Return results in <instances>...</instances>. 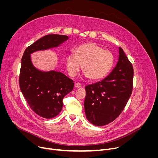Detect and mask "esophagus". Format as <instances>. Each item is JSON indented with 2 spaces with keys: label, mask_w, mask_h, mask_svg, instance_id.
I'll list each match as a JSON object with an SVG mask.
<instances>
[{
  "label": "esophagus",
  "mask_w": 158,
  "mask_h": 158,
  "mask_svg": "<svg viewBox=\"0 0 158 158\" xmlns=\"http://www.w3.org/2000/svg\"><path fill=\"white\" fill-rule=\"evenodd\" d=\"M81 87H82L80 83H79V82H77V83L75 84V88H81Z\"/></svg>",
  "instance_id": "obj_1"
}]
</instances>
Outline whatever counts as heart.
I'll list each match as a JSON object with an SVG mask.
<instances>
[{
    "instance_id": "b5f03b06",
    "label": "heart",
    "mask_w": 158,
    "mask_h": 158,
    "mask_svg": "<svg viewBox=\"0 0 158 158\" xmlns=\"http://www.w3.org/2000/svg\"><path fill=\"white\" fill-rule=\"evenodd\" d=\"M65 62L70 76H76L82 65L86 77L96 81L104 78L110 72L114 64V56L97 44L86 43L75 48L73 55L66 56Z\"/></svg>"
}]
</instances>
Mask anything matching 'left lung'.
I'll return each mask as SVG.
<instances>
[{
  "instance_id": "left-lung-1",
  "label": "left lung",
  "mask_w": 158,
  "mask_h": 158,
  "mask_svg": "<svg viewBox=\"0 0 158 158\" xmlns=\"http://www.w3.org/2000/svg\"><path fill=\"white\" fill-rule=\"evenodd\" d=\"M133 67L123 49L115 68L101 81L85 87L84 107L87 119L102 126L114 121L123 111L133 88Z\"/></svg>"
}]
</instances>
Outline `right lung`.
<instances>
[{
    "instance_id": "add662e5",
    "label": "right lung",
    "mask_w": 158,
    "mask_h": 158,
    "mask_svg": "<svg viewBox=\"0 0 158 158\" xmlns=\"http://www.w3.org/2000/svg\"><path fill=\"white\" fill-rule=\"evenodd\" d=\"M68 39L64 35H45L27 47L22 58L20 88L31 110L45 118H54L60 113L63 99L72 92L74 83L61 72L36 69L31 63L30 54L57 47Z\"/></svg>"
}]
</instances>
